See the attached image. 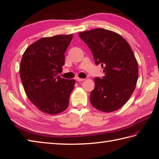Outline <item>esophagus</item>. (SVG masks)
<instances>
[{
  "label": "esophagus",
  "instance_id": "obj_1",
  "mask_svg": "<svg viewBox=\"0 0 159 159\" xmlns=\"http://www.w3.org/2000/svg\"><path fill=\"white\" fill-rule=\"evenodd\" d=\"M75 79L77 80V81H79V82H80V81H83V80H85V79H80V78H79V77H76Z\"/></svg>",
  "mask_w": 159,
  "mask_h": 159
}]
</instances>
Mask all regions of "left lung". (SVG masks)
Returning <instances> with one entry per match:
<instances>
[{
	"label": "left lung",
	"mask_w": 159,
	"mask_h": 159,
	"mask_svg": "<svg viewBox=\"0 0 159 159\" xmlns=\"http://www.w3.org/2000/svg\"><path fill=\"white\" fill-rule=\"evenodd\" d=\"M79 36L92 51L96 65L105 76L94 79L90 102L96 110L111 112L123 107L135 89L139 76L137 61L125 39L112 31L96 28Z\"/></svg>",
	"instance_id": "left-lung-1"
}]
</instances>
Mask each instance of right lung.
<instances>
[{"label": "right lung", "mask_w": 159, "mask_h": 159, "mask_svg": "<svg viewBox=\"0 0 159 159\" xmlns=\"http://www.w3.org/2000/svg\"><path fill=\"white\" fill-rule=\"evenodd\" d=\"M73 35L45 37L25 51L20 65V76L30 101L45 114L55 115L69 105L74 79L58 75L65 65V52Z\"/></svg>", "instance_id": "obj_1"}]
</instances>
